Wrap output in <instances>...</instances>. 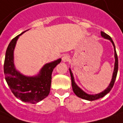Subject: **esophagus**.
<instances>
[{
    "label": "esophagus",
    "mask_w": 123,
    "mask_h": 123,
    "mask_svg": "<svg viewBox=\"0 0 123 123\" xmlns=\"http://www.w3.org/2000/svg\"><path fill=\"white\" fill-rule=\"evenodd\" d=\"M62 62H67L69 60V56L66 55H64V56L62 57Z\"/></svg>",
    "instance_id": "1"
}]
</instances>
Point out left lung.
<instances>
[{
  "label": "left lung",
  "mask_w": 123,
  "mask_h": 123,
  "mask_svg": "<svg viewBox=\"0 0 123 123\" xmlns=\"http://www.w3.org/2000/svg\"><path fill=\"white\" fill-rule=\"evenodd\" d=\"M101 36L107 40H109L111 42V44L114 46V59H115V63H114V71H113V74H112V77H111V80L109 86H107L106 89L105 90H103V92L98 93V94H87L86 92H84L81 87H79L77 85V83L74 81V79L73 74L71 71V69L69 68L70 70V77H71V81H72V87H73V90L74 93L79 98H81L83 99L87 100V101H94L98 98H101L104 96H105L107 94H108L110 92L111 88L114 86V84L116 80V76H117V73H118V56H117V53L116 51V48H115V45L114 43L112 40L111 37L106 34L105 33H104L103 31H101Z\"/></svg>",
  "instance_id": "8db88e82"
}]
</instances>
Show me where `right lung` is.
<instances>
[{
  "mask_svg": "<svg viewBox=\"0 0 123 123\" xmlns=\"http://www.w3.org/2000/svg\"><path fill=\"white\" fill-rule=\"evenodd\" d=\"M21 34L14 37L7 47L4 63L5 80L14 96L22 101L37 103L49 95L52 73L62 59L47 63L34 76H26L18 71L14 64V49Z\"/></svg>",
  "mask_w": 123,
  "mask_h": 123,
  "instance_id": "obj_1",
  "label": "right lung"
}]
</instances>
